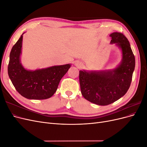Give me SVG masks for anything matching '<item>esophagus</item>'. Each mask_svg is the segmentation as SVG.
I'll return each mask as SVG.
<instances>
[{"instance_id": "esophagus-1", "label": "esophagus", "mask_w": 147, "mask_h": 147, "mask_svg": "<svg viewBox=\"0 0 147 147\" xmlns=\"http://www.w3.org/2000/svg\"><path fill=\"white\" fill-rule=\"evenodd\" d=\"M75 65L78 67H82L83 65L80 63H75Z\"/></svg>"}]
</instances>
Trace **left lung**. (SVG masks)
I'll return each instance as SVG.
<instances>
[{
	"instance_id": "left-lung-1",
	"label": "left lung",
	"mask_w": 147,
	"mask_h": 147,
	"mask_svg": "<svg viewBox=\"0 0 147 147\" xmlns=\"http://www.w3.org/2000/svg\"><path fill=\"white\" fill-rule=\"evenodd\" d=\"M110 37V43L121 50L119 64L113 69L79 72L82 94L88 101L99 105L112 104L126 94L135 68V57L127 38L119 32L111 34Z\"/></svg>"
}]
</instances>
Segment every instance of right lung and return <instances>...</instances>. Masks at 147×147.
Masks as SVG:
<instances>
[{
  "label": "right lung",
  "instance_id": "add662e5",
  "mask_svg": "<svg viewBox=\"0 0 147 147\" xmlns=\"http://www.w3.org/2000/svg\"><path fill=\"white\" fill-rule=\"evenodd\" d=\"M24 34L11 48L8 66V76L16 91L25 98L48 99L56 91L61 78L67 72L71 64L53 65L35 70L25 69L20 60Z\"/></svg>",
  "mask_w": 147,
  "mask_h": 147
}]
</instances>
